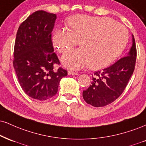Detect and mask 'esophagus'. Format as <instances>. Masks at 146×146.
I'll return each mask as SVG.
<instances>
[{
    "label": "esophagus",
    "instance_id": "1",
    "mask_svg": "<svg viewBox=\"0 0 146 146\" xmlns=\"http://www.w3.org/2000/svg\"><path fill=\"white\" fill-rule=\"evenodd\" d=\"M68 75H78V73H75V72H73V71H68Z\"/></svg>",
    "mask_w": 146,
    "mask_h": 146
}]
</instances>
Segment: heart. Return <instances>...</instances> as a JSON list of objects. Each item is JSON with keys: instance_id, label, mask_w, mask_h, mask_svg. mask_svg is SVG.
Wrapping results in <instances>:
<instances>
[{"instance_id": "1", "label": "heart", "mask_w": 146, "mask_h": 146, "mask_svg": "<svg viewBox=\"0 0 146 146\" xmlns=\"http://www.w3.org/2000/svg\"><path fill=\"white\" fill-rule=\"evenodd\" d=\"M67 26L68 30H54L52 42L56 50L63 54L80 41L82 48L68 52L61 59L69 69L107 67L120 57L127 45V29L110 17L79 14L68 19Z\"/></svg>"}]
</instances>
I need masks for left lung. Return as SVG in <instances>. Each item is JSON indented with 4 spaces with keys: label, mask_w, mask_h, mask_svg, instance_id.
I'll return each mask as SVG.
<instances>
[{
    "label": "left lung",
    "mask_w": 146,
    "mask_h": 146,
    "mask_svg": "<svg viewBox=\"0 0 146 146\" xmlns=\"http://www.w3.org/2000/svg\"><path fill=\"white\" fill-rule=\"evenodd\" d=\"M132 46L125 57L110 67L96 71L92 85L83 91V98L88 104L99 108L108 105L121 95L134 71L137 50L134 36Z\"/></svg>",
    "instance_id": "8db88e82"
}]
</instances>
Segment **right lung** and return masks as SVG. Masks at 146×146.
<instances>
[{"label":"right lung","mask_w":146,"mask_h":146,"mask_svg":"<svg viewBox=\"0 0 146 146\" xmlns=\"http://www.w3.org/2000/svg\"><path fill=\"white\" fill-rule=\"evenodd\" d=\"M56 14L37 11L29 15L17 30L13 67L22 90L33 99L45 101L55 96L61 79L67 71L54 52L52 32Z\"/></svg>","instance_id":"obj_1"}]
</instances>
